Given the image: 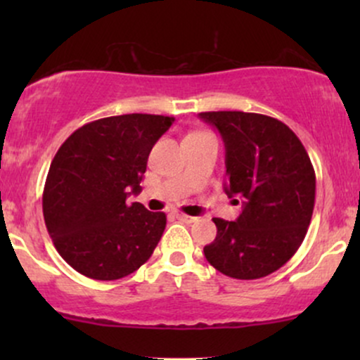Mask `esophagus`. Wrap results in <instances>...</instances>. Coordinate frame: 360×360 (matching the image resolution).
I'll list each match as a JSON object with an SVG mask.
<instances>
[{"label": "esophagus", "instance_id": "esophagus-1", "mask_svg": "<svg viewBox=\"0 0 360 360\" xmlns=\"http://www.w3.org/2000/svg\"><path fill=\"white\" fill-rule=\"evenodd\" d=\"M174 217L177 218V220H181V221H184V223L196 221V217H189V214H184V213H174Z\"/></svg>", "mask_w": 360, "mask_h": 360}]
</instances>
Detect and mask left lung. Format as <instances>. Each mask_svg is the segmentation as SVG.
Segmentation results:
<instances>
[{
	"mask_svg": "<svg viewBox=\"0 0 360 360\" xmlns=\"http://www.w3.org/2000/svg\"><path fill=\"white\" fill-rule=\"evenodd\" d=\"M225 143V193L242 213L213 218L217 238L205 257L235 279H259L300 249L315 206V169L295 131L279 120L243 111H205Z\"/></svg>",
	"mask_w": 360,
	"mask_h": 360,
	"instance_id": "obj_1",
	"label": "left lung"
}]
</instances>
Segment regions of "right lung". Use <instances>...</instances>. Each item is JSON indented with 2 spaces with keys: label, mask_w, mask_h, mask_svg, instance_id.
<instances>
[{
  "label": "right lung",
  "mask_w": 360,
  "mask_h": 360,
  "mask_svg": "<svg viewBox=\"0 0 360 360\" xmlns=\"http://www.w3.org/2000/svg\"><path fill=\"white\" fill-rule=\"evenodd\" d=\"M172 122L143 113L96 120L77 128L53 157L45 225L60 257L86 278H125L150 259L166 214L127 198L142 191L148 154Z\"/></svg>",
  "instance_id": "add662e5"
}]
</instances>
